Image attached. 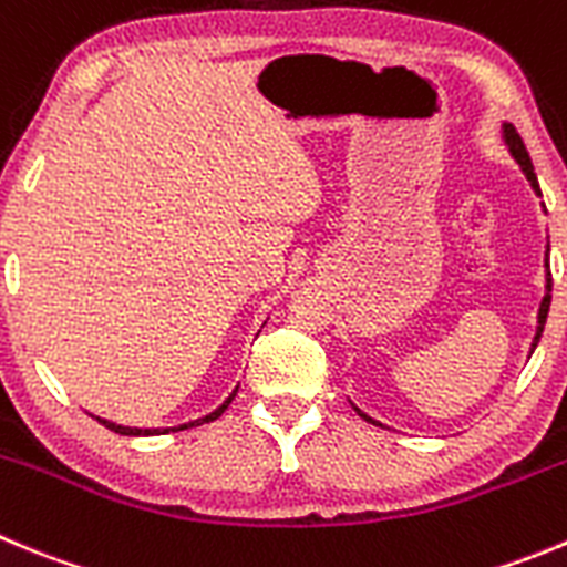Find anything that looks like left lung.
<instances>
[{"mask_svg":"<svg viewBox=\"0 0 567 567\" xmlns=\"http://www.w3.org/2000/svg\"><path fill=\"white\" fill-rule=\"evenodd\" d=\"M504 140H506V145H509L512 156L517 158V164H520V167H523V173H526V178H528V182H532L534 193H539V184H537V176H534L532 158H528V151H526V145H523L520 134H517V131H515V125H509V123L504 125ZM546 266H548V254H546ZM546 290H548V293L543 296V305H539L537 336H534V343H532V347H537L539 336H543V327H546V319H548V308H551V271H548V285H546ZM355 411H358V414H361V409H355ZM361 416H363V420H367V422H372V425H378V422H374L372 416H367V414H361Z\"/></svg>","mask_w":567,"mask_h":567,"instance_id":"1","label":"left lung"}]
</instances>
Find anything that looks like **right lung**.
<instances>
[{
    "label": "right lung",
    "mask_w": 567,
    "mask_h": 567,
    "mask_svg": "<svg viewBox=\"0 0 567 567\" xmlns=\"http://www.w3.org/2000/svg\"><path fill=\"white\" fill-rule=\"evenodd\" d=\"M235 394H237V391H235ZM235 394H231V396H229V400H226V403H224V405H220V409H218V411H212V414H206V416H204V420H195V422H187V425H182V427H178V431H184V427H195V425H204V422H212V420H218V416H220V414H224V411H226V409H229V403H231V400H235ZM97 422H100V425H105V427H109V431H114V433H123V436H156V433H167V431H176V427H164V431H162V427H125V425H114V422H109V420H100V416H97Z\"/></svg>",
    "instance_id": "obj_1"
}]
</instances>
